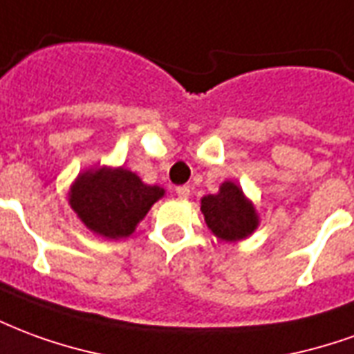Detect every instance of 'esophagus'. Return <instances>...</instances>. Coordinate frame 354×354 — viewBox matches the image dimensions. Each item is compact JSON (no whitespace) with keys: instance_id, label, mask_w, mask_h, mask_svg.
I'll use <instances>...</instances> for the list:
<instances>
[{"instance_id":"34e87169","label":"esophagus","mask_w":354,"mask_h":354,"mask_svg":"<svg viewBox=\"0 0 354 354\" xmlns=\"http://www.w3.org/2000/svg\"><path fill=\"white\" fill-rule=\"evenodd\" d=\"M176 195L180 199H187V197H189V187H187V185H180L176 189Z\"/></svg>"}]
</instances>
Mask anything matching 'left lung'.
Wrapping results in <instances>:
<instances>
[{
  "label": "left lung",
  "instance_id": "8db88e82",
  "mask_svg": "<svg viewBox=\"0 0 354 354\" xmlns=\"http://www.w3.org/2000/svg\"><path fill=\"white\" fill-rule=\"evenodd\" d=\"M201 212L210 233L225 243L250 237L260 225L254 203L233 180H225L214 195H205L201 199Z\"/></svg>",
  "mask_w": 354,
  "mask_h": 354
}]
</instances>
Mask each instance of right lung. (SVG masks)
Returning <instances> with one entry per match:
<instances>
[{
    "instance_id": "add662e5",
    "label": "right lung",
    "mask_w": 354,
    "mask_h": 354,
    "mask_svg": "<svg viewBox=\"0 0 354 354\" xmlns=\"http://www.w3.org/2000/svg\"><path fill=\"white\" fill-rule=\"evenodd\" d=\"M165 189L149 185L124 167H98L77 174L68 203L81 223L94 235L111 241L131 237Z\"/></svg>"
}]
</instances>
